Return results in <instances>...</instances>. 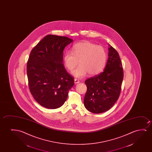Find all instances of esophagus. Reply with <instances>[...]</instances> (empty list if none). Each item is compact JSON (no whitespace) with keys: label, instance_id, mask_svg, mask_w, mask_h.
Instances as JSON below:
<instances>
[{"label":"esophagus","instance_id":"1","mask_svg":"<svg viewBox=\"0 0 152 152\" xmlns=\"http://www.w3.org/2000/svg\"><path fill=\"white\" fill-rule=\"evenodd\" d=\"M74 80H75V84H77V83H79V82H80V81H79V80L76 79V78H75V79H74Z\"/></svg>","mask_w":152,"mask_h":152}]
</instances>
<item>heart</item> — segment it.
<instances>
[{"label": "heart", "instance_id": "1", "mask_svg": "<svg viewBox=\"0 0 152 152\" xmlns=\"http://www.w3.org/2000/svg\"><path fill=\"white\" fill-rule=\"evenodd\" d=\"M106 60L104 48L88 41L76 44L72 52L67 51L63 56L64 64L69 71H73L79 62L80 65L72 72L73 76L77 78L84 77L87 73L90 75L101 73L105 66Z\"/></svg>", "mask_w": 152, "mask_h": 152}]
</instances>
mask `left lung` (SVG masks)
Listing matches in <instances>:
<instances>
[{"mask_svg": "<svg viewBox=\"0 0 152 152\" xmlns=\"http://www.w3.org/2000/svg\"><path fill=\"white\" fill-rule=\"evenodd\" d=\"M103 72L87 79L84 105L90 112L99 114L110 110L118 99L124 78L123 65L118 53L112 46Z\"/></svg>", "mask_w": 152, "mask_h": 152, "instance_id": "8db88e82", "label": "left lung"}]
</instances>
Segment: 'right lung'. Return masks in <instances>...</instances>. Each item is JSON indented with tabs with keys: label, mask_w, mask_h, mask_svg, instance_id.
<instances>
[{
	"label": "right lung",
	"mask_w": 152,
	"mask_h": 152,
	"mask_svg": "<svg viewBox=\"0 0 152 152\" xmlns=\"http://www.w3.org/2000/svg\"><path fill=\"white\" fill-rule=\"evenodd\" d=\"M72 42L65 36L48 35L30 53L26 68L29 90L46 108L62 106L74 85V78L63 63L64 49Z\"/></svg>",
	"instance_id": "1"
}]
</instances>
